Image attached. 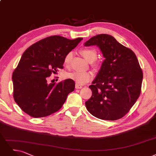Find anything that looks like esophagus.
Returning <instances> with one entry per match:
<instances>
[{
    "mask_svg": "<svg viewBox=\"0 0 156 156\" xmlns=\"http://www.w3.org/2000/svg\"><path fill=\"white\" fill-rule=\"evenodd\" d=\"M83 88L82 86H80V85L77 84H76V89H80V88Z\"/></svg>",
    "mask_w": 156,
    "mask_h": 156,
    "instance_id": "1",
    "label": "esophagus"
}]
</instances>
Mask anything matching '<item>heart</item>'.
Here are the masks:
<instances>
[{
    "instance_id": "1",
    "label": "heart",
    "mask_w": 156,
    "mask_h": 156,
    "mask_svg": "<svg viewBox=\"0 0 156 156\" xmlns=\"http://www.w3.org/2000/svg\"><path fill=\"white\" fill-rule=\"evenodd\" d=\"M80 54L83 55V56L91 63V66L94 69H98L100 66L98 62L96 61L97 58V52L95 48H84L80 50ZM73 52H68L64 58V65L65 66H68L70 63V61L72 59ZM65 77L66 79H70L76 82L77 84L83 85L89 81L93 79V75L90 72H68L65 74Z\"/></svg>"
}]
</instances>
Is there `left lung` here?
Wrapping results in <instances>:
<instances>
[{
    "mask_svg": "<svg viewBox=\"0 0 156 156\" xmlns=\"http://www.w3.org/2000/svg\"><path fill=\"white\" fill-rule=\"evenodd\" d=\"M97 45L105 59L89 87L92 95L86 109L99 119L116 120L129 113L139 98L143 72L134 52L111 35L98 34L85 43Z\"/></svg>",
    "mask_w": 156,
    "mask_h": 156,
    "instance_id": "left-lung-1",
    "label": "left lung"
}]
</instances>
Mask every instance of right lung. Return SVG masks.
<instances>
[{
	"instance_id": "add662e5",
	"label": "right lung",
	"mask_w": 156,
	"mask_h": 156,
	"mask_svg": "<svg viewBox=\"0 0 156 156\" xmlns=\"http://www.w3.org/2000/svg\"><path fill=\"white\" fill-rule=\"evenodd\" d=\"M83 38L75 40L54 35L29 47L22 55L12 79L13 98L20 109L34 118L45 117L59 111L75 89L73 80L47 83V78L63 68L65 55Z\"/></svg>"
}]
</instances>
